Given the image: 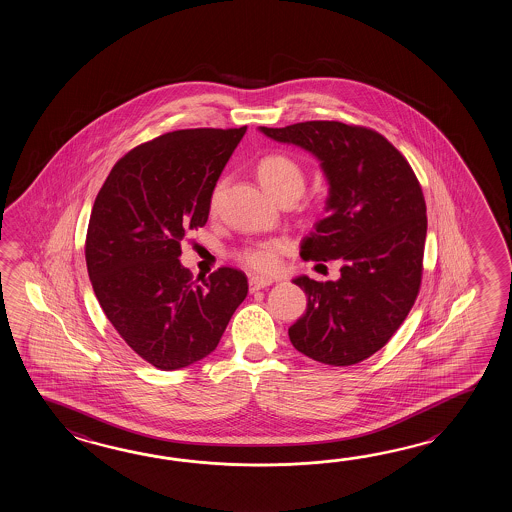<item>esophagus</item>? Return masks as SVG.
Listing matches in <instances>:
<instances>
[{
    "label": "esophagus",
    "instance_id": "34e87169",
    "mask_svg": "<svg viewBox=\"0 0 512 512\" xmlns=\"http://www.w3.org/2000/svg\"><path fill=\"white\" fill-rule=\"evenodd\" d=\"M271 283V278H261V276H252L251 280H249V289H251V293H254V291H260V289H263V287H269Z\"/></svg>",
    "mask_w": 512,
    "mask_h": 512
}]
</instances>
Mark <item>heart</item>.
Wrapping results in <instances>:
<instances>
[{
    "label": "heart",
    "instance_id": "heart-1",
    "mask_svg": "<svg viewBox=\"0 0 512 512\" xmlns=\"http://www.w3.org/2000/svg\"><path fill=\"white\" fill-rule=\"evenodd\" d=\"M258 174L261 183L278 199L287 194L300 196L304 190V168L287 153L265 155L258 164ZM221 188L223 183L214 186L210 194V207L216 208L218 205ZM238 260L252 271L271 272L278 265V249L272 243H249L238 252Z\"/></svg>",
    "mask_w": 512,
    "mask_h": 512
}]
</instances>
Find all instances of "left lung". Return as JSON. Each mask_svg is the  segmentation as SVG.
<instances>
[{
  "label": "left lung",
  "instance_id": "8db88e82",
  "mask_svg": "<svg viewBox=\"0 0 512 512\" xmlns=\"http://www.w3.org/2000/svg\"><path fill=\"white\" fill-rule=\"evenodd\" d=\"M315 153L329 181L326 218L302 241L305 261H342L337 282L296 278L307 309L289 338L329 366H351L384 348L414 307L423 280V188L379 131L338 120L260 128Z\"/></svg>",
  "mask_w": 512,
  "mask_h": 512
}]
</instances>
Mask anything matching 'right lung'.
Segmentation results:
<instances>
[{"mask_svg":"<svg viewBox=\"0 0 512 512\" xmlns=\"http://www.w3.org/2000/svg\"><path fill=\"white\" fill-rule=\"evenodd\" d=\"M241 128L170 131L120 157L98 190L86 263L98 304L122 340L164 371L207 357L245 300V272L194 280L179 261L188 230L205 227L210 194Z\"/></svg>","mask_w":512,"mask_h":512,"instance_id":"obj_1","label":"right lung"}]
</instances>
